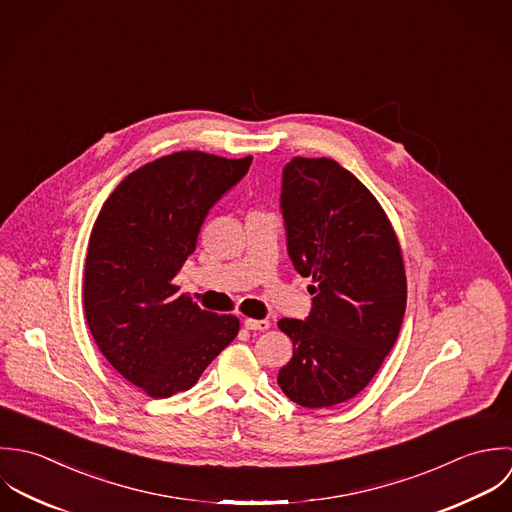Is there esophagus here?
<instances>
[{
  "instance_id": "1",
  "label": "esophagus",
  "mask_w": 512,
  "mask_h": 512,
  "mask_svg": "<svg viewBox=\"0 0 512 512\" xmlns=\"http://www.w3.org/2000/svg\"><path fill=\"white\" fill-rule=\"evenodd\" d=\"M243 326H245L247 330H253V332H263V330H269V328H271V322H269V320L245 318V320H243Z\"/></svg>"
}]
</instances>
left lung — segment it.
Wrapping results in <instances>:
<instances>
[{
	"instance_id": "1",
	"label": "left lung",
	"mask_w": 512,
	"mask_h": 512,
	"mask_svg": "<svg viewBox=\"0 0 512 512\" xmlns=\"http://www.w3.org/2000/svg\"><path fill=\"white\" fill-rule=\"evenodd\" d=\"M281 213L314 297L305 320H279L295 350L277 382L303 408H332L368 386L398 340L408 299L400 243L370 190L330 158L283 168Z\"/></svg>"
}]
</instances>
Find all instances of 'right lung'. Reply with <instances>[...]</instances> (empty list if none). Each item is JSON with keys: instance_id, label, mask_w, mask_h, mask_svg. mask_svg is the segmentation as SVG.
Wrapping results in <instances>:
<instances>
[{"instance_id": "obj_1", "label": "right lung", "mask_w": 512, "mask_h": 512, "mask_svg": "<svg viewBox=\"0 0 512 512\" xmlns=\"http://www.w3.org/2000/svg\"><path fill=\"white\" fill-rule=\"evenodd\" d=\"M251 160L196 150L158 158L126 176L95 221L83 285L87 324L110 366L150 398L190 390L239 332L237 316L178 295L174 277L196 251L211 205Z\"/></svg>"}]
</instances>
